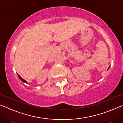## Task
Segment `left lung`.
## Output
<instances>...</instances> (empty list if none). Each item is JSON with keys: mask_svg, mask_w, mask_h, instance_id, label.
<instances>
[{"mask_svg": "<svg viewBox=\"0 0 123 123\" xmlns=\"http://www.w3.org/2000/svg\"><path fill=\"white\" fill-rule=\"evenodd\" d=\"M110 66L109 67V68H108V70H109V68H110Z\"/></svg>", "mask_w": 123, "mask_h": 123, "instance_id": "obj_1", "label": "left lung"}]
</instances>
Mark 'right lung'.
I'll list each match as a JSON object with an SVG mask.
<instances>
[{
    "label": "right lung",
    "mask_w": 123,
    "mask_h": 123,
    "mask_svg": "<svg viewBox=\"0 0 123 123\" xmlns=\"http://www.w3.org/2000/svg\"><path fill=\"white\" fill-rule=\"evenodd\" d=\"M17 75H18V78H19V79H20V80H21L22 81H23V82H24V83H26V84H28V82H27V81H25V80H24V79H23L22 78H21V77H20L19 75H18V74H17Z\"/></svg>",
    "instance_id": "right-lung-1"
}]
</instances>
